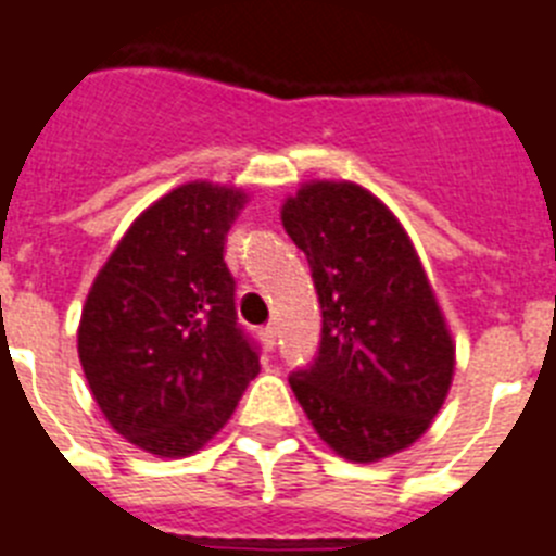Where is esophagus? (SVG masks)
Segmentation results:
<instances>
[{
  "mask_svg": "<svg viewBox=\"0 0 556 556\" xmlns=\"http://www.w3.org/2000/svg\"><path fill=\"white\" fill-rule=\"evenodd\" d=\"M260 338H263L265 350H274V344H277V327L265 325L263 330H260Z\"/></svg>",
  "mask_w": 556,
  "mask_h": 556,
  "instance_id": "1",
  "label": "esophagus"
}]
</instances>
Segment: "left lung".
Wrapping results in <instances>:
<instances>
[{"label": "left lung", "instance_id": "8db88e82", "mask_svg": "<svg viewBox=\"0 0 556 556\" xmlns=\"http://www.w3.org/2000/svg\"><path fill=\"white\" fill-rule=\"evenodd\" d=\"M282 226L307 254L321 346L291 375L302 412L346 462L412 447L445 405L456 344L408 231L355 181H305Z\"/></svg>", "mask_w": 556, "mask_h": 556}]
</instances>
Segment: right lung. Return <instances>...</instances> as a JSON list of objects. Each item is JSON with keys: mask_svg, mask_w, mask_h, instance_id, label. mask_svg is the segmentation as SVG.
I'll return each instance as SVG.
<instances>
[{"mask_svg": "<svg viewBox=\"0 0 556 556\" xmlns=\"http://www.w3.org/2000/svg\"><path fill=\"white\" fill-rule=\"evenodd\" d=\"M245 201L240 187L178 185L128 226L86 296L77 355L91 394L119 437L159 458L201 451L257 378L224 260Z\"/></svg>", "mask_w": 556, "mask_h": 556, "instance_id": "add662e5", "label": "right lung"}]
</instances>
